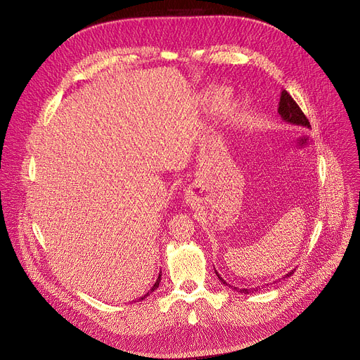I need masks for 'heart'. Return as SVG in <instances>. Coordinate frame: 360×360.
<instances>
[{
	"mask_svg": "<svg viewBox=\"0 0 360 360\" xmlns=\"http://www.w3.org/2000/svg\"><path fill=\"white\" fill-rule=\"evenodd\" d=\"M232 101V93L226 89H220L214 93L212 99V106L214 110H223L224 106Z\"/></svg>",
	"mask_w": 360,
	"mask_h": 360,
	"instance_id": "obj_1",
	"label": "heart"
}]
</instances>
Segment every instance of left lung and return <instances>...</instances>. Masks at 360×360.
I'll return each instance as SVG.
<instances>
[{"label":"left lung","instance_id":"obj_1","mask_svg":"<svg viewBox=\"0 0 360 360\" xmlns=\"http://www.w3.org/2000/svg\"><path fill=\"white\" fill-rule=\"evenodd\" d=\"M278 113H280V117L285 120L286 122H290V124H293V125H299V127H305V128H311V124H309V121H308V118L305 117V113L302 112V109L299 108V105L293 101V98L290 96V94L286 91V90H283L281 91V96H280V102H278ZM216 271V270H214ZM293 271H290L289 274H286L285 277L283 278H286V277H289L290 274H292ZM216 274H217V277H219V280L223 283V285H226V286H229L228 283H226L220 276H219V273L216 271ZM240 293H250L252 289H238ZM255 290V289H254Z\"/></svg>","mask_w":360,"mask_h":360}]
</instances>
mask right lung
Listing matches in <instances>:
<instances>
[{
  "label": "right lung",
  "mask_w": 360,
  "mask_h": 360,
  "mask_svg": "<svg viewBox=\"0 0 360 360\" xmlns=\"http://www.w3.org/2000/svg\"><path fill=\"white\" fill-rule=\"evenodd\" d=\"M160 276H162V274H159V277H158V280H156V283H155V286H153V288H151V289H150V293H151V292H155V290H156V289H158V288H159V283H160ZM147 295H148V293H147ZM147 295H144V296H141V297H140V299H139V300H143V299H144V297H146V296H147Z\"/></svg>",
  "instance_id": "add662e5"
}]
</instances>
